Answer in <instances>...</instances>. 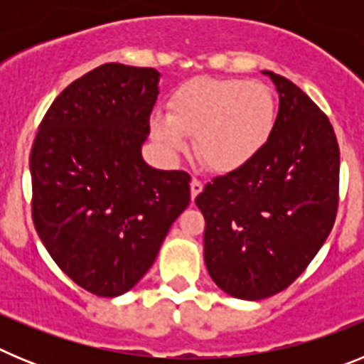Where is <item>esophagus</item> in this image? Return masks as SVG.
I'll return each mask as SVG.
<instances>
[{
	"mask_svg": "<svg viewBox=\"0 0 364 364\" xmlns=\"http://www.w3.org/2000/svg\"><path fill=\"white\" fill-rule=\"evenodd\" d=\"M202 188H204V184H202L200 180L198 178L191 180V200H195V198H197V195L202 191Z\"/></svg>",
	"mask_w": 364,
	"mask_h": 364,
	"instance_id": "1",
	"label": "esophagus"
}]
</instances>
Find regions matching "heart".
Instances as JSON below:
<instances>
[{
	"mask_svg": "<svg viewBox=\"0 0 364 364\" xmlns=\"http://www.w3.org/2000/svg\"><path fill=\"white\" fill-rule=\"evenodd\" d=\"M275 125V102L260 82L195 78L176 87L169 114L154 112L151 136L169 159L191 149L213 171L231 173L264 149Z\"/></svg>",
	"mask_w": 364,
	"mask_h": 364,
	"instance_id": "obj_1",
	"label": "heart"
}]
</instances>
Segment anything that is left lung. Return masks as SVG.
<instances>
[{
  "label": "left lung",
  "instance_id": "8db88e82",
  "mask_svg": "<svg viewBox=\"0 0 364 364\" xmlns=\"http://www.w3.org/2000/svg\"><path fill=\"white\" fill-rule=\"evenodd\" d=\"M279 112L264 149L195 198L205 220L204 260L228 295L286 290L317 255L339 204V146L328 117L284 76L264 70Z\"/></svg>",
  "mask_w": 364,
  "mask_h": 364
}]
</instances>
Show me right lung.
Here are the masks:
<instances>
[{
    "label": "right lung",
    "mask_w": 364,
    "mask_h": 364,
    "mask_svg": "<svg viewBox=\"0 0 364 364\" xmlns=\"http://www.w3.org/2000/svg\"><path fill=\"white\" fill-rule=\"evenodd\" d=\"M160 73L104 63L60 92L31 151L32 220L60 269L98 297L129 291L191 202L186 171L142 159Z\"/></svg>",
    "instance_id": "obj_1"
}]
</instances>
